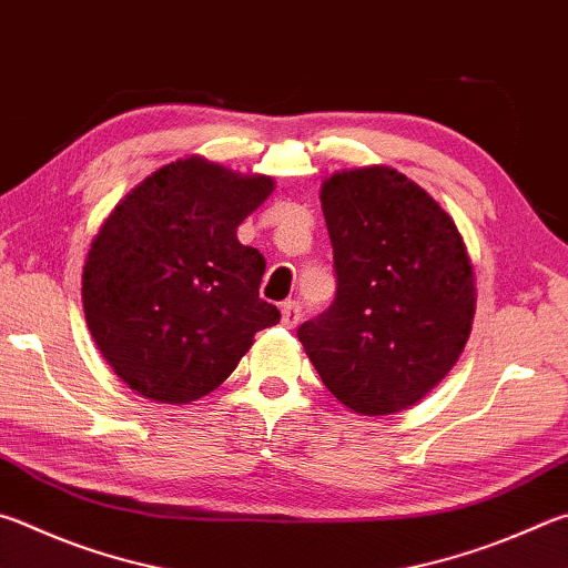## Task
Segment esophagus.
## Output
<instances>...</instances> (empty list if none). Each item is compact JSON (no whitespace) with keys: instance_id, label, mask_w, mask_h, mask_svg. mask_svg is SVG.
<instances>
[{"instance_id":"34e87169","label":"esophagus","mask_w":568,"mask_h":568,"mask_svg":"<svg viewBox=\"0 0 568 568\" xmlns=\"http://www.w3.org/2000/svg\"><path fill=\"white\" fill-rule=\"evenodd\" d=\"M281 313H283V325L285 327H295L297 323H301V303L297 301H285L281 305Z\"/></svg>"}]
</instances>
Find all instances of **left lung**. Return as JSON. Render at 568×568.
Returning a JSON list of instances; mask_svg holds the SVG:
<instances>
[{
    "instance_id": "obj_1",
    "label": "left lung",
    "mask_w": 568,
    "mask_h": 568,
    "mask_svg": "<svg viewBox=\"0 0 568 568\" xmlns=\"http://www.w3.org/2000/svg\"><path fill=\"white\" fill-rule=\"evenodd\" d=\"M320 201L337 291L297 339L345 407L392 415L439 385L467 345V251L455 221L395 169L335 173Z\"/></svg>"
}]
</instances>
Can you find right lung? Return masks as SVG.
Masks as SVG:
<instances>
[{"instance_id":"add662e5","label":"right lung","mask_w":568,"mask_h":568,"mask_svg":"<svg viewBox=\"0 0 568 568\" xmlns=\"http://www.w3.org/2000/svg\"><path fill=\"white\" fill-rule=\"evenodd\" d=\"M273 191L201 159L176 161L136 185L91 243L84 313L123 383L159 402L209 395L281 323L261 297L265 257L235 239Z\"/></svg>"}]
</instances>
